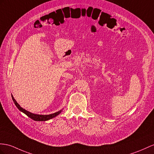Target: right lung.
I'll return each instance as SVG.
<instances>
[{
	"instance_id": "add662e5",
	"label": "right lung",
	"mask_w": 154,
	"mask_h": 154,
	"mask_svg": "<svg viewBox=\"0 0 154 154\" xmlns=\"http://www.w3.org/2000/svg\"><path fill=\"white\" fill-rule=\"evenodd\" d=\"M11 97H12V100H13L14 104L17 107V109L19 110V111L23 113H25L26 116H28L29 118H31V119H32L35 121H47V120H51V119H52V118L58 116L59 114H60L61 112L62 111V110H60V111H59L58 112H56L53 113V114H50V115H37V114L32 113L28 111H26V110H25V109L22 108L21 106L19 105V103L16 101V100L14 99V97L12 95H11Z\"/></svg>"
}]
</instances>
